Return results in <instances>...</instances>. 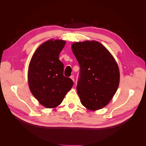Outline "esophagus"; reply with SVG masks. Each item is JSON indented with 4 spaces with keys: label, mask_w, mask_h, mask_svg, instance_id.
Returning a JSON list of instances; mask_svg holds the SVG:
<instances>
[{
    "label": "esophagus",
    "mask_w": 146,
    "mask_h": 146,
    "mask_svg": "<svg viewBox=\"0 0 146 146\" xmlns=\"http://www.w3.org/2000/svg\"><path fill=\"white\" fill-rule=\"evenodd\" d=\"M70 78H71V79H72V80L73 81H74V76H73V75H72V76L70 77Z\"/></svg>",
    "instance_id": "34e87169"
}]
</instances>
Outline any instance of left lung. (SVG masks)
I'll list each match as a JSON object with an SVG mask.
<instances>
[{
	"instance_id": "left-lung-1",
	"label": "left lung",
	"mask_w": 146,
	"mask_h": 146,
	"mask_svg": "<svg viewBox=\"0 0 146 146\" xmlns=\"http://www.w3.org/2000/svg\"><path fill=\"white\" fill-rule=\"evenodd\" d=\"M72 50L80 68L77 91L82 104L93 111L104 108L119 86L120 75L115 60L98 41L75 42Z\"/></svg>"
}]
</instances>
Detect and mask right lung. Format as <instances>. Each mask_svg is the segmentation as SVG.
Returning a JSON list of instances; mask_svg holds the SVG:
<instances>
[{
  "mask_svg": "<svg viewBox=\"0 0 146 146\" xmlns=\"http://www.w3.org/2000/svg\"><path fill=\"white\" fill-rule=\"evenodd\" d=\"M65 44L58 39L44 42L30 60L28 72L30 91L46 108L58 106L74 85L71 79L64 76V64L59 60Z\"/></svg>",
  "mask_w": 146,
  "mask_h": 146,
  "instance_id": "obj_1",
  "label": "right lung"
}]
</instances>
